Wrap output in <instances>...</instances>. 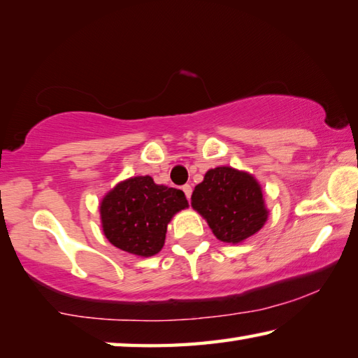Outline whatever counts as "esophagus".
<instances>
[{"label":"esophagus","mask_w":358,"mask_h":358,"mask_svg":"<svg viewBox=\"0 0 358 358\" xmlns=\"http://www.w3.org/2000/svg\"><path fill=\"white\" fill-rule=\"evenodd\" d=\"M183 192L186 194L187 201H189V199H191V194H192V186H191V185H185V186H183Z\"/></svg>","instance_id":"esophagus-1"}]
</instances>
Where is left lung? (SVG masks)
Returning <instances> with one entry per match:
<instances>
[{
  "instance_id": "1",
  "label": "left lung",
  "mask_w": 358,
  "mask_h": 358,
  "mask_svg": "<svg viewBox=\"0 0 358 358\" xmlns=\"http://www.w3.org/2000/svg\"><path fill=\"white\" fill-rule=\"evenodd\" d=\"M191 207L224 243L238 245L257 234L268 217L262 187L251 173L221 166L194 187Z\"/></svg>"
}]
</instances>
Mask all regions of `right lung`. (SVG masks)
I'll return each instance as SVG.
<instances>
[{"label": "right lung", "instance_id": "1", "mask_svg": "<svg viewBox=\"0 0 358 358\" xmlns=\"http://www.w3.org/2000/svg\"><path fill=\"white\" fill-rule=\"evenodd\" d=\"M187 207L183 191L156 185L150 175L131 177L102 197V232L121 251L138 257L155 256L164 246L167 224Z\"/></svg>", "mask_w": 358, "mask_h": 358}]
</instances>
